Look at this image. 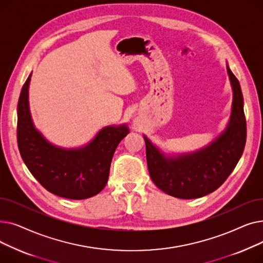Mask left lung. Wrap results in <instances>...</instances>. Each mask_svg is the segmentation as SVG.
<instances>
[{"instance_id":"1","label":"left lung","mask_w":263,"mask_h":263,"mask_svg":"<svg viewBox=\"0 0 263 263\" xmlns=\"http://www.w3.org/2000/svg\"><path fill=\"white\" fill-rule=\"evenodd\" d=\"M233 90L228 127L213 143L197 153L165 157L144 136L151 180L166 194L182 199L199 198L222 185L238 164L246 143V119L240 83L229 67Z\"/></svg>"}]
</instances>
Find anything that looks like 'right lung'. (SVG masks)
<instances>
[{"label":"right lung","instance_id":"add662e5","mask_svg":"<svg viewBox=\"0 0 263 263\" xmlns=\"http://www.w3.org/2000/svg\"><path fill=\"white\" fill-rule=\"evenodd\" d=\"M25 81L18 101L17 141L20 155L31 174L47 191L68 199H85L100 193L120 141L129 133L124 126L105 127L85 147L66 150L47 142L34 127Z\"/></svg>","mask_w":263,"mask_h":263}]
</instances>
